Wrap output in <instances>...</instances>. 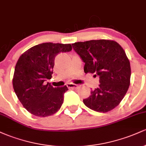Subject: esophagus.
<instances>
[{
    "mask_svg": "<svg viewBox=\"0 0 146 146\" xmlns=\"http://www.w3.org/2000/svg\"><path fill=\"white\" fill-rule=\"evenodd\" d=\"M67 86H68V88H74V89H78V88H79V85L75 84H73V83L67 84Z\"/></svg>",
    "mask_w": 146,
    "mask_h": 146,
    "instance_id": "esophagus-1",
    "label": "esophagus"
}]
</instances>
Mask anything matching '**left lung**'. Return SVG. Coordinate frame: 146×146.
Masks as SVG:
<instances>
[{
	"label": "left lung",
	"instance_id": "left-lung-1",
	"mask_svg": "<svg viewBox=\"0 0 146 146\" xmlns=\"http://www.w3.org/2000/svg\"><path fill=\"white\" fill-rule=\"evenodd\" d=\"M74 51L84 62L86 73L100 78L99 87L83 100L90 109L106 113L119 105L130 86V62L124 50L115 41L93 40L72 44Z\"/></svg>",
	"mask_w": 146,
	"mask_h": 146
}]
</instances>
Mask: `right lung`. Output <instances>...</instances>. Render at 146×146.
Listing matches in <instances>:
<instances>
[{"instance_id":"add662e5","label":"right lung","mask_w":146,"mask_h":146,"mask_svg":"<svg viewBox=\"0 0 146 146\" xmlns=\"http://www.w3.org/2000/svg\"><path fill=\"white\" fill-rule=\"evenodd\" d=\"M71 48L70 44L45 42L32 46L20 56L13 87L18 100L32 115L47 117L61 108L67 86L53 88L46 80L52 78L56 56Z\"/></svg>"}]
</instances>
